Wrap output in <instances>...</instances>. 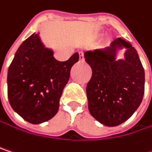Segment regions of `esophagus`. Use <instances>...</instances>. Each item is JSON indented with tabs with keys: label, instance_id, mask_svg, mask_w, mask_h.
<instances>
[{
	"label": "esophagus",
	"instance_id": "obj_1",
	"mask_svg": "<svg viewBox=\"0 0 152 152\" xmlns=\"http://www.w3.org/2000/svg\"><path fill=\"white\" fill-rule=\"evenodd\" d=\"M79 56H80V61L81 62H83L84 61V55H83V53L82 51L79 52Z\"/></svg>",
	"mask_w": 152,
	"mask_h": 152
}]
</instances>
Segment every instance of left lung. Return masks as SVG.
Returning a JSON list of instances; mask_svg holds the SVG:
<instances>
[{
    "label": "left lung",
    "mask_w": 152,
    "mask_h": 152,
    "mask_svg": "<svg viewBox=\"0 0 152 152\" xmlns=\"http://www.w3.org/2000/svg\"><path fill=\"white\" fill-rule=\"evenodd\" d=\"M127 48L124 61H115L116 48ZM92 69L86 87L90 113L106 126H117L133 115L145 93V70L137 52L120 38L104 51H88Z\"/></svg>",
    "instance_id": "1"
}]
</instances>
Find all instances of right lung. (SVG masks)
Masks as SVG:
<instances>
[{
    "instance_id": "add662e5",
    "label": "right lung",
    "mask_w": 152,
    "mask_h": 152,
    "mask_svg": "<svg viewBox=\"0 0 152 152\" xmlns=\"http://www.w3.org/2000/svg\"><path fill=\"white\" fill-rule=\"evenodd\" d=\"M78 60L76 52L65 62L57 61L38 34L30 35L17 49L7 71V96L13 110L34 124L51 119Z\"/></svg>"
}]
</instances>
